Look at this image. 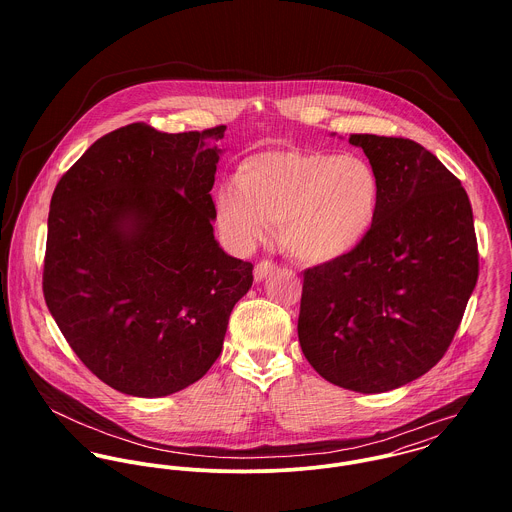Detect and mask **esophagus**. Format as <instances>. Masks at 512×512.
<instances>
[{
  "label": "esophagus",
  "mask_w": 512,
  "mask_h": 512,
  "mask_svg": "<svg viewBox=\"0 0 512 512\" xmlns=\"http://www.w3.org/2000/svg\"><path fill=\"white\" fill-rule=\"evenodd\" d=\"M272 272H276V264H272V262H260L256 268H254V280L256 282H262L268 274H272Z\"/></svg>",
  "instance_id": "34e87169"
}]
</instances>
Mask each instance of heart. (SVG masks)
<instances>
[{
  "label": "heart",
  "instance_id": "heart-1",
  "mask_svg": "<svg viewBox=\"0 0 512 512\" xmlns=\"http://www.w3.org/2000/svg\"><path fill=\"white\" fill-rule=\"evenodd\" d=\"M382 209V179L361 155L323 149H268L246 157L234 183L220 187V224L240 246L278 222L280 246L307 266L355 254Z\"/></svg>",
  "mask_w": 512,
  "mask_h": 512
}]
</instances>
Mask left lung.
I'll return each mask as SVG.
<instances>
[{
  "mask_svg": "<svg viewBox=\"0 0 512 512\" xmlns=\"http://www.w3.org/2000/svg\"><path fill=\"white\" fill-rule=\"evenodd\" d=\"M349 144L380 173V217L355 254L303 272L297 337L325 380L378 394L438 365L475 290L479 254L469 197L432 151L372 134Z\"/></svg>",
  "mask_w": 512,
  "mask_h": 512,
  "instance_id": "1",
  "label": "left lung"
}]
</instances>
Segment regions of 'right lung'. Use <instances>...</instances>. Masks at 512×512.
Listing matches in <instances>:
<instances>
[{"label":"right lung","mask_w":512,"mask_h":512,"mask_svg":"<svg viewBox=\"0 0 512 512\" xmlns=\"http://www.w3.org/2000/svg\"><path fill=\"white\" fill-rule=\"evenodd\" d=\"M224 130L130 124L88 147L53 193L45 301L76 357L118 392L159 398L205 376L252 286V264L213 228Z\"/></svg>","instance_id":"obj_1"}]
</instances>
